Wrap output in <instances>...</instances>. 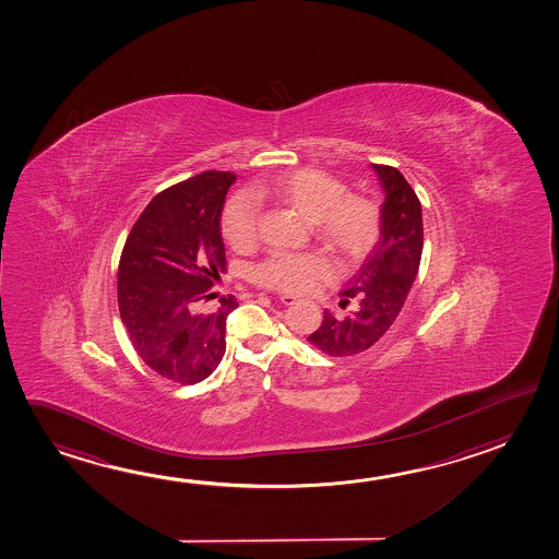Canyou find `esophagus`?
Listing matches in <instances>:
<instances>
[{
	"instance_id": "esophagus-1",
	"label": "esophagus",
	"mask_w": 559,
	"mask_h": 559,
	"mask_svg": "<svg viewBox=\"0 0 559 559\" xmlns=\"http://www.w3.org/2000/svg\"><path fill=\"white\" fill-rule=\"evenodd\" d=\"M281 302L284 304V306H294V304L300 302L296 296H290V294H281Z\"/></svg>"
}]
</instances>
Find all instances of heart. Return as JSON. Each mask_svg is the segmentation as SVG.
I'll use <instances>...</instances> for the list:
<instances>
[{"label": "heart", "instance_id": "obj_1", "mask_svg": "<svg viewBox=\"0 0 559 559\" xmlns=\"http://www.w3.org/2000/svg\"><path fill=\"white\" fill-rule=\"evenodd\" d=\"M251 199L276 202L311 222L318 241L341 261H357L367 255L380 236V209L376 202L347 192L343 181L320 169L300 167L276 175L251 189ZM222 234L236 251L255 248V204L243 197L229 201L222 214ZM328 276L330 263L318 253L276 251L251 269V278L257 284L284 293H311Z\"/></svg>", "mask_w": 559, "mask_h": 559}]
</instances>
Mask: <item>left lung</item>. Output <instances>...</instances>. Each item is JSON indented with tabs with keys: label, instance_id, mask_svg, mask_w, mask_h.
Segmentation results:
<instances>
[{
	"label": "left lung",
	"instance_id": "left-lung-1",
	"mask_svg": "<svg viewBox=\"0 0 559 559\" xmlns=\"http://www.w3.org/2000/svg\"><path fill=\"white\" fill-rule=\"evenodd\" d=\"M385 192L380 239L372 253L341 290V308L357 302L343 320L323 311L308 341L330 357H350L372 347L402 311L423 253L421 202L392 165L372 164Z\"/></svg>",
	"mask_w": 559,
	"mask_h": 559
}]
</instances>
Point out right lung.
I'll return each mask as SVG.
<instances>
[{
  "label": "right lung",
  "mask_w": 559,
  "mask_h": 559,
  "mask_svg": "<svg viewBox=\"0 0 559 559\" xmlns=\"http://www.w3.org/2000/svg\"><path fill=\"white\" fill-rule=\"evenodd\" d=\"M236 175L202 171L156 194L130 229L117 275L120 320L138 357L177 384L202 382L226 353L228 294L202 311L226 273L222 206Z\"/></svg>",
  "instance_id": "right-lung-1"
}]
</instances>
